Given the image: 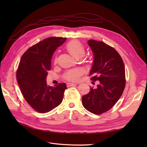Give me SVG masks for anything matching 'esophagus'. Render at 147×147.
<instances>
[{
  "label": "esophagus",
  "mask_w": 147,
  "mask_h": 147,
  "mask_svg": "<svg viewBox=\"0 0 147 147\" xmlns=\"http://www.w3.org/2000/svg\"><path fill=\"white\" fill-rule=\"evenodd\" d=\"M77 83H67V87H69V86H75V85H77Z\"/></svg>",
  "instance_id": "34e87169"
}]
</instances>
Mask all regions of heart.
<instances>
[{
	"label": "heart",
	"mask_w": 147,
	"mask_h": 147,
	"mask_svg": "<svg viewBox=\"0 0 147 147\" xmlns=\"http://www.w3.org/2000/svg\"><path fill=\"white\" fill-rule=\"evenodd\" d=\"M67 50L75 58L78 57H82L84 54V48L80 43L74 41L70 42L67 45ZM82 72L80 70L76 69L70 70L66 74L65 78L71 81H76L80 76Z\"/></svg>",
	"instance_id": "obj_1"
}]
</instances>
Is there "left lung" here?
<instances>
[{
  "mask_svg": "<svg viewBox=\"0 0 147 147\" xmlns=\"http://www.w3.org/2000/svg\"><path fill=\"white\" fill-rule=\"evenodd\" d=\"M88 44L94 56L91 80H98L99 84L83 96L82 103L89 112L100 115L112 108L122 95L126 84L125 69L113 48L94 40H88Z\"/></svg>",
  "mask_w": 147,
  "mask_h": 147,
  "instance_id": "8db88e82",
  "label": "left lung"
}]
</instances>
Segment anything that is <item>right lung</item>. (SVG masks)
Segmentation results:
<instances>
[{"instance_id":"1","label":"right lung","mask_w":147,"mask_h":147,"mask_svg":"<svg viewBox=\"0 0 147 147\" xmlns=\"http://www.w3.org/2000/svg\"><path fill=\"white\" fill-rule=\"evenodd\" d=\"M66 38L50 37L29 48L22 56L16 79L25 100L35 111L47 113L60 105L67 89L64 83L48 86L46 78L51 60L57 47Z\"/></svg>"}]
</instances>
